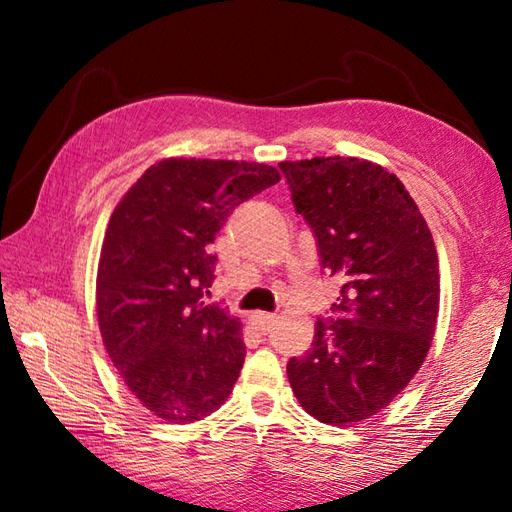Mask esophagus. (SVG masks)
Masks as SVG:
<instances>
[{
    "label": "esophagus",
    "mask_w": 512,
    "mask_h": 512,
    "mask_svg": "<svg viewBox=\"0 0 512 512\" xmlns=\"http://www.w3.org/2000/svg\"><path fill=\"white\" fill-rule=\"evenodd\" d=\"M250 323H253L259 332L266 334L275 325V317H273V314H266V312H255L253 317H250Z\"/></svg>",
    "instance_id": "1"
}]
</instances>
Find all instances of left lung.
I'll list each match as a JSON object with an SVG mask.
<instances>
[{
    "label": "left lung",
    "mask_w": 512,
    "mask_h": 512,
    "mask_svg": "<svg viewBox=\"0 0 512 512\" xmlns=\"http://www.w3.org/2000/svg\"><path fill=\"white\" fill-rule=\"evenodd\" d=\"M279 169L321 268L343 281L336 319L317 323L288 380L312 418L352 427L383 411L427 358L440 310L436 244L405 184L372 160L321 156Z\"/></svg>",
    "instance_id": "1"
}]
</instances>
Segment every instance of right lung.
I'll return each instance as SVG.
<instances>
[{"mask_svg":"<svg viewBox=\"0 0 512 512\" xmlns=\"http://www.w3.org/2000/svg\"><path fill=\"white\" fill-rule=\"evenodd\" d=\"M279 180L264 162L165 158L116 204L96 273V317L123 383L160 420L211 416L237 383L242 323L202 301L215 279L209 246L237 204Z\"/></svg>","mask_w":512,"mask_h":512,"instance_id":"1","label":"right lung"}]
</instances>
